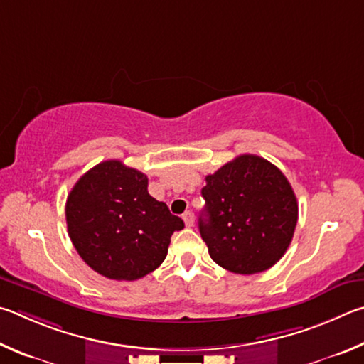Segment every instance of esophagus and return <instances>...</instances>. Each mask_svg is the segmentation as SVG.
<instances>
[{
	"instance_id": "1",
	"label": "esophagus",
	"mask_w": 364,
	"mask_h": 364,
	"mask_svg": "<svg viewBox=\"0 0 364 364\" xmlns=\"http://www.w3.org/2000/svg\"><path fill=\"white\" fill-rule=\"evenodd\" d=\"M182 219H183V222H186V225H187V227H192V225H193V222H195V218H193V213H192V211L183 213Z\"/></svg>"
}]
</instances>
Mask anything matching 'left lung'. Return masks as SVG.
<instances>
[{"label":"left lung","mask_w":364,"mask_h":364,"mask_svg":"<svg viewBox=\"0 0 364 364\" xmlns=\"http://www.w3.org/2000/svg\"><path fill=\"white\" fill-rule=\"evenodd\" d=\"M206 206L200 233L215 264L252 275L284 256L297 224V200L275 164L257 155H240L206 176Z\"/></svg>","instance_id":"left-lung-1"}]
</instances>
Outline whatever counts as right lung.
<instances>
[{"mask_svg":"<svg viewBox=\"0 0 364 364\" xmlns=\"http://www.w3.org/2000/svg\"><path fill=\"white\" fill-rule=\"evenodd\" d=\"M149 178L119 159L89 169L68 193V237L100 275L134 282L163 264L171 235L183 220L150 196Z\"/></svg>","mask_w":364,"mask_h":364,"instance_id":"obj_1","label":"right lung"}]
</instances>
